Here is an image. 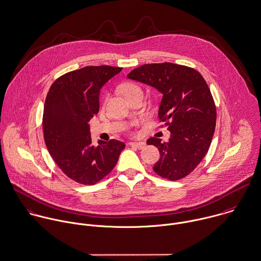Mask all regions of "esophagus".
<instances>
[{"mask_svg": "<svg viewBox=\"0 0 261 261\" xmlns=\"http://www.w3.org/2000/svg\"><path fill=\"white\" fill-rule=\"evenodd\" d=\"M129 146L133 147V148L142 150V149H144L146 147V144L144 142H132V143H129Z\"/></svg>", "mask_w": 261, "mask_h": 261, "instance_id": "obj_1", "label": "esophagus"}]
</instances>
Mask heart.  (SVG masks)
I'll return each mask as SVG.
<instances>
[{
	"instance_id": "b5f03b06",
	"label": "heart",
	"mask_w": 261,
	"mask_h": 261,
	"mask_svg": "<svg viewBox=\"0 0 261 261\" xmlns=\"http://www.w3.org/2000/svg\"><path fill=\"white\" fill-rule=\"evenodd\" d=\"M121 92L123 93V95L126 98L132 97V96L137 95V94H143L142 89L135 83H125V84H123L121 86Z\"/></svg>"
}]
</instances>
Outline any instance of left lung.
<instances>
[{
    "instance_id": "8db88e82",
    "label": "left lung",
    "mask_w": 261,
    "mask_h": 261,
    "mask_svg": "<svg viewBox=\"0 0 261 261\" xmlns=\"http://www.w3.org/2000/svg\"><path fill=\"white\" fill-rule=\"evenodd\" d=\"M127 78L163 95L158 115L171 136L164 143L157 138L147 141L160 152L154 171L171 181L191 173L207 153L216 128L215 101L202 76L186 66L162 63L143 65Z\"/></svg>"
}]
</instances>
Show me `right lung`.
<instances>
[{
	"instance_id": "1",
	"label": "right lung",
	"mask_w": 261,
	"mask_h": 261,
	"mask_svg": "<svg viewBox=\"0 0 261 261\" xmlns=\"http://www.w3.org/2000/svg\"><path fill=\"white\" fill-rule=\"evenodd\" d=\"M122 68L85 67L58 78L45 98L42 128L46 148L72 180L93 185L116 165L124 143L110 140L92 145L89 120L99 111L100 89Z\"/></svg>"
}]
</instances>
